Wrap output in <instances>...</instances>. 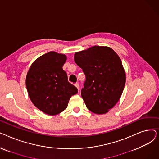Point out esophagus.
Returning <instances> with one entry per match:
<instances>
[{"label": "esophagus", "mask_w": 159, "mask_h": 159, "mask_svg": "<svg viewBox=\"0 0 159 159\" xmlns=\"http://www.w3.org/2000/svg\"><path fill=\"white\" fill-rule=\"evenodd\" d=\"M75 86H76V87L77 88V89L79 90V89H80V86H79V84H78V83H76V84H75Z\"/></svg>", "instance_id": "esophagus-1"}]
</instances>
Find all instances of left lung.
I'll use <instances>...</instances> for the list:
<instances>
[{
	"label": "left lung",
	"instance_id": "left-lung-1",
	"mask_svg": "<svg viewBox=\"0 0 159 159\" xmlns=\"http://www.w3.org/2000/svg\"><path fill=\"white\" fill-rule=\"evenodd\" d=\"M74 61L86 75L81 96L87 108L107 113L119 101L126 82L120 57L110 48L95 46L75 53Z\"/></svg>",
	"mask_w": 159,
	"mask_h": 159
}]
</instances>
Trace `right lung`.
<instances>
[{
    "label": "right lung",
    "mask_w": 159,
    "mask_h": 159,
    "mask_svg": "<svg viewBox=\"0 0 159 159\" xmlns=\"http://www.w3.org/2000/svg\"><path fill=\"white\" fill-rule=\"evenodd\" d=\"M66 61V55L49 52L39 57L28 72L26 84L29 97L46 114L54 115L63 111L71 97L78 93L62 69Z\"/></svg>",
    "instance_id": "1"
}]
</instances>
